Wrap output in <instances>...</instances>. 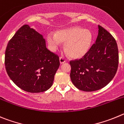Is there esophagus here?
Wrapping results in <instances>:
<instances>
[{"label": "esophagus", "instance_id": "1", "mask_svg": "<svg viewBox=\"0 0 124 124\" xmlns=\"http://www.w3.org/2000/svg\"><path fill=\"white\" fill-rule=\"evenodd\" d=\"M59 61H60V63H63L66 62L65 59L63 57H61L59 58Z\"/></svg>", "mask_w": 124, "mask_h": 124}]
</instances>
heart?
<instances>
[{"label": "heart", "mask_w": 124, "mask_h": 124, "mask_svg": "<svg viewBox=\"0 0 124 124\" xmlns=\"http://www.w3.org/2000/svg\"><path fill=\"white\" fill-rule=\"evenodd\" d=\"M46 41L50 49L55 52L65 43L64 49L70 57L80 59L88 53L93 41L90 30L80 26H73L46 35Z\"/></svg>", "instance_id": "1"}]
</instances>
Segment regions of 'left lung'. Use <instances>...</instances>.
<instances>
[{"instance_id":"8db88e82","label":"left lung","mask_w":124,"mask_h":124,"mask_svg":"<svg viewBox=\"0 0 124 124\" xmlns=\"http://www.w3.org/2000/svg\"><path fill=\"white\" fill-rule=\"evenodd\" d=\"M118 63L116 41L107 30L98 25L95 44L83 57L70 62V78L81 91H96L106 86L114 77Z\"/></svg>"}]
</instances>
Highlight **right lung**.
Returning <instances> with one entry per match:
<instances>
[{
    "instance_id": "1",
    "label": "right lung",
    "mask_w": 124,
    "mask_h": 124,
    "mask_svg": "<svg viewBox=\"0 0 124 124\" xmlns=\"http://www.w3.org/2000/svg\"><path fill=\"white\" fill-rule=\"evenodd\" d=\"M5 65L8 77L20 88L41 93L52 85L59 57L47 49L42 34L24 24L8 43Z\"/></svg>"
}]
</instances>
